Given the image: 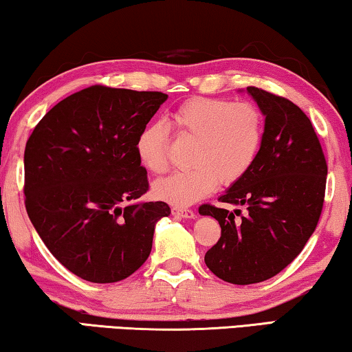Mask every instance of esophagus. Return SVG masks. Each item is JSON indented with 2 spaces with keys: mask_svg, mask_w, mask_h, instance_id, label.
Wrapping results in <instances>:
<instances>
[{
  "mask_svg": "<svg viewBox=\"0 0 352 352\" xmlns=\"http://www.w3.org/2000/svg\"><path fill=\"white\" fill-rule=\"evenodd\" d=\"M173 214H175L176 217H182V219H195V212L192 210H188V208H173Z\"/></svg>",
  "mask_w": 352,
  "mask_h": 352,
  "instance_id": "obj_1",
  "label": "esophagus"
}]
</instances>
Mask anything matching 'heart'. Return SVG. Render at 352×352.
Masks as SVG:
<instances>
[{"label":"heart","mask_w":352,"mask_h":352,"mask_svg":"<svg viewBox=\"0 0 352 352\" xmlns=\"http://www.w3.org/2000/svg\"><path fill=\"white\" fill-rule=\"evenodd\" d=\"M181 133L195 138L190 165L154 184V195L173 206L184 208L216 188L217 179L232 184L248 173L263 140V117L251 103L221 98H192L171 114ZM141 165L160 175L168 168L166 133L159 124L147 125L136 140Z\"/></svg>","instance_id":"obj_1"}]
</instances>
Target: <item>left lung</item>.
Wrapping results in <instances>:
<instances>
[{
    "instance_id": "8db88e82",
    "label": "left lung",
    "mask_w": 352,
    "mask_h": 352,
    "mask_svg": "<svg viewBox=\"0 0 352 352\" xmlns=\"http://www.w3.org/2000/svg\"><path fill=\"white\" fill-rule=\"evenodd\" d=\"M246 91L265 117L258 154L219 201L239 210L200 206L221 226L205 263L223 281L246 286L273 278L302 252L322 211L327 164L311 120L283 96L257 87Z\"/></svg>"
}]
</instances>
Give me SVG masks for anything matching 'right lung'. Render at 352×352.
Instances as JSON below:
<instances>
[{"label":"right lung","instance_id":"right-lung-1","mask_svg":"<svg viewBox=\"0 0 352 352\" xmlns=\"http://www.w3.org/2000/svg\"><path fill=\"white\" fill-rule=\"evenodd\" d=\"M168 95L91 85L60 101L25 147V208L52 256L90 283H117L149 257L164 201L149 188L136 140Z\"/></svg>","mask_w":352,"mask_h":352}]
</instances>
